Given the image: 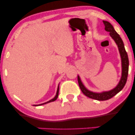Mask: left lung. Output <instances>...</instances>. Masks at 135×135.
Segmentation results:
<instances>
[{
    "instance_id": "obj_1",
    "label": "left lung",
    "mask_w": 135,
    "mask_h": 135,
    "mask_svg": "<svg viewBox=\"0 0 135 135\" xmlns=\"http://www.w3.org/2000/svg\"><path fill=\"white\" fill-rule=\"evenodd\" d=\"M103 23L105 26V30L110 32V36L115 41L117 46H118L119 52H120V56H121L122 69V77L120 82H119L118 85L112 90L107 91V92H103L102 93H96L88 91L84 86L82 82L80 81L79 77H77L79 85V87L83 94H85L86 97L90 98L99 100V101H104V100H107L108 99H110L111 98L114 97L115 94H117L119 92H120L122 90V88L124 87L125 84L126 83L128 75V70H129V60H128V54H127L126 50H125L123 41H122L121 38L120 37L119 34L114 30V27L110 23L106 21H103Z\"/></svg>"
}]
</instances>
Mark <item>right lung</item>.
I'll return each instance as SVG.
<instances>
[{
    "instance_id": "1",
    "label": "right lung",
    "mask_w": 135,
    "mask_h": 135,
    "mask_svg": "<svg viewBox=\"0 0 135 135\" xmlns=\"http://www.w3.org/2000/svg\"><path fill=\"white\" fill-rule=\"evenodd\" d=\"M58 93H59V86L58 87V89H57V93H56V95L55 96V97L53 99H52V100H51L50 101L47 102H46V103H42V104H41V105H44V104H46V103H49V102H54L56 100L57 98H58Z\"/></svg>"
}]
</instances>
